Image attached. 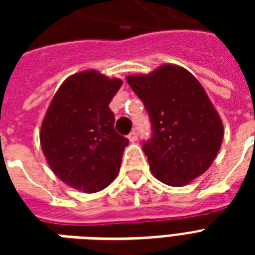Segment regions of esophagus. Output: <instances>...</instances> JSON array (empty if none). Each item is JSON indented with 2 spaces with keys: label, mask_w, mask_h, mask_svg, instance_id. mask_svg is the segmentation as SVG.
I'll return each mask as SVG.
<instances>
[{
  "label": "esophagus",
  "mask_w": 255,
  "mask_h": 255,
  "mask_svg": "<svg viewBox=\"0 0 255 255\" xmlns=\"http://www.w3.org/2000/svg\"><path fill=\"white\" fill-rule=\"evenodd\" d=\"M128 140L131 141V143H135L136 140H137V133L135 131H132L129 135H128Z\"/></svg>",
  "instance_id": "obj_1"
}]
</instances>
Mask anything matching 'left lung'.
I'll return each mask as SVG.
<instances>
[{
	"label": "left lung",
	"mask_w": 255,
	"mask_h": 255,
	"mask_svg": "<svg viewBox=\"0 0 255 255\" xmlns=\"http://www.w3.org/2000/svg\"><path fill=\"white\" fill-rule=\"evenodd\" d=\"M126 81L151 118L153 135L143 149L152 174L169 186H184L205 173L221 148L224 126L201 83L170 63Z\"/></svg>",
	"instance_id": "8db88e82"
}]
</instances>
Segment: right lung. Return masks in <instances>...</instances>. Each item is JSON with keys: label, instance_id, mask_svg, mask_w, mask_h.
<instances>
[{"label": "right lung", "instance_id": "right-lung-1", "mask_svg": "<svg viewBox=\"0 0 255 255\" xmlns=\"http://www.w3.org/2000/svg\"><path fill=\"white\" fill-rule=\"evenodd\" d=\"M123 81L96 70L69 77L55 92L39 132L54 174L85 193L107 188L119 173L128 139L114 128L108 104Z\"/></svg>", "mask_w": 255, "mask_h": 255}]
</instances>
